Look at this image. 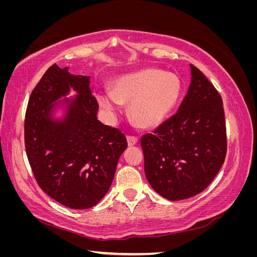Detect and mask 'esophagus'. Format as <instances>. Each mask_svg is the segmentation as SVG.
<instances>
[{"mask_svg":"<svg viewBox=\"0 0 257 257\" xmlns=\"http://www.w3.org/2000/svg\"><path fill=\"white\" fill-rule=\"evenodd\" d=\"M138 142V138L136 136H132V135H127V144L128 146H135Z\"/></svg>","mask_w":257,"mask_h":257,"instance_id":"1","label":"esophagus"}]
</instances>
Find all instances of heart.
Wrapping results in <instances>:
<instances>
[{
    "mask_svg": "<svg viewBox=\"0 0 257 257\" xmlns=\"http://www.w3.org/2000/svg\"><path fill=\"white\" fill-rule=\"evenodd\" d=\"M181 94V81L172 73L146 69L115 80L112 92H100L98 102L114 112L120 104L130 105V115L137 125L151 128L160 125L174 110Z\"/></svg>",
    "mask_w": 257,
    "mask_h": 257,
    "instance_id": "b5f03b06",
    "label": "heart"
}]
</instances>
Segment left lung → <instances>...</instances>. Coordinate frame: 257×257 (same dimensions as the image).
<instances>
[{"mask_svg": "<svg viewBox=\"0 0 257 257\" xmlns=\"http://www.w3.org/2000/svg\"><path fill=\"white\" fill-rule=\"evenodd\" d=\"M191 72L188 94L178 112L141 141L148 181L169 200L189 198L207 189L227 151L220 93L196 66L191 64Z\"/></svg>", "mask_w": 257, "mask_h": 257, "instance_id": "left-lung-1", "label": "left lung"}]
</instances>
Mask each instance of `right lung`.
I'll list each match as a JSON object with an SVG mask.
<instances>
[{"label":"right lung","instance_id":"add662e5","mask_svg":"<svg viewBox=\"0 0 257 257\" xmlns=\"http://www.w3.org/2000/svg\"><path fill=\"white\" fill-rule=\"evenodd\" d=\"M87 76L51 65L33 89L26 111L25 146L35 180L48 195L72 209L95 206L109 190L126 137L100 123ZM72 86L80 94L67 120L48 118L50 104Z\"/></svg>","mask_w":257,"mask_h":257}]
</instances>
